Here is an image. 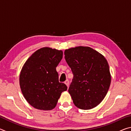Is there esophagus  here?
I'll return each mask as SVG.
<instances>
[{"mask_svg":"<svg viewBox=\"0 0 131 131\" xmlns=\"http://www.w3.org/2000/svg\"><path fill=\"white\" fill-rule=\"evenodd\" d=\"M65 84H66L68 87H69V81L68 80H66L65 81Z\"/></svg>","mask_w":131,"mask_h":131,"instance_id":"obj_1","label":"esophagus"}]
</instances>
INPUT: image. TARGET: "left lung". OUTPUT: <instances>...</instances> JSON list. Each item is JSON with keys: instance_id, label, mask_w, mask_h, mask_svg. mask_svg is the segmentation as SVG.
Returning <instances> with one entry per match:
<instances>
[{"instance_id": "1", "label": "left lung", "mask_w": 131, "mask_h": 131, "mask_svg": "<svg viewBox=\"0 0 131 131\" xmlns=\"http://www.w3.org/2000/svg\"><path fill=\"white\" fill-rule=\"evenodd\" d=\"M73 79L68 91L74 105L83 110L96 107L105 98L111 83L109 66L101 53L89 47L65 50Z\"/></svg>"}]
</instances>
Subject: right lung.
<instances>
[{
  "label": "right lung",
  "instance_id": "obj_1",
  "mask_svg": "<svg viewBox=\"0 0 131 131\" xmlns=\"http://www.w3.org/2000/svg\"><path fill=\"white\" fill-rule=\"evenodd\" d=\"M63 57L62 50L43 47L24 63L19 74V85L26 101L35 108L50 110L56 106L61 93L67 90L59 83L57 66Z\"/></svg>",
  "mask_w": 131,
  "mask_h": 131
}]
</instances>
